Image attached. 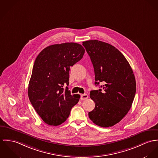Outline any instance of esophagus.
Wrapping results in <instances>:
<instances>
[{"instance_id": "esophagus-1", "label": "esophagus", "mask_w": 158, "mask_h": 158, "mask_svg": "<svg viewBox=\"0 0 158 158\" xmlns=\"http://www.w3.org/2000/svg\"><path fill=\"white\" fill-rule=\"evenodd\" d=\"M88 98V96L87 94H83L81 96V99L82 101H84V100H86Z\"/></svg>"}]
</instances>
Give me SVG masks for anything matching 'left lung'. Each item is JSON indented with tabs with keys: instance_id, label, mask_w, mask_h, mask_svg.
<instances>
[{
	"instance_id": "left-lung-1",
	"label": "left lung",
	"mask_w": 158,
	"mask_h": 158,
	"mask_svg": "<svg viewBox=\"0 0 158 158\" xmlns=\"http://www.w3.org/2000/svg\"><path fill=\"white\" fill-rule=\"evenodd\" d=\"M93 64L95 85L102 89L90 91L95 107L88 113L93 123L110 127L120 122L130 110L136 90L135 75L128 62L114 46L98 40L82 42Z\"/></svg>"
}]
</instances>
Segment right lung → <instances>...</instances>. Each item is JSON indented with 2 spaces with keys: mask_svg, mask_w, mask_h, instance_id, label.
<instances>
[{
  "mask_svg": "<svg viewBox=\"0 0 158 158\" xmlns=\"http://www.w3.org/2000/svg\"><path fill=\"white\" fill-rule=\"evenodd\" d=\"M85 53L77 43L55 44L44 48L35 59L28 84L29 99L44 123L57 126L69 118L79 94H71L69 71Z\"/></svg>",
  "mask_w": 158,
  "mask_h": 158,
  "instance_id": "1",
  "label": "right lung"
}]
</instances>
